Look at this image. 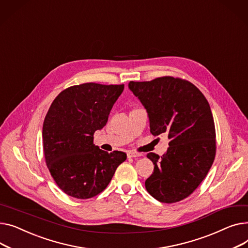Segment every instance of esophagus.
Returning <instances> with one entry per match:
<instances>
[{
    "mask_svg": "<svg viewBox=\"0 0 248 248\" xmlns=\"http://www.w3.org/2000/svg\"><path fill=\"white\" fill-rule=\"evenodd\" d=\"M140 156H141L140 153H136V152H132V151L127 152V157L128 158H135V157H140Z\"/></svg>",
    "mask_w": 248,
    "mask_h": 248,
    "instance_id": "esophagus-1",
    "label": "esophagus"
}]
</instances>
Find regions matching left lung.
Segmentation results:
<instances>
[{"mask_svg": "<svg viewBox=\"0 0 248 248\" xmlns=\"http://www.w3.org/2000/svg\"><path fill=\"white\" fill-rule=\"evenodd\" d=\"M128 86L147 110L151 134H166L170 140L161 157L147 154L154 171L145 187L160 202L181 201L206 177L215 158V126L208 101L192 83L171 76L131 81Z\"/></svg>", "mask_w": 248, "mask_h": 248, "instance_id": "8db88e82", "label": "left lung"}]
</instances>
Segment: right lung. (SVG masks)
Segmentation results:
<instances>
[{
	"instance_id": "add662e5",
	"label": "right lung",
	"mask_w": 248,
	"mask_h": 248,
	"mask_svg": "<svg viewBox=\"0 0 248 248\" xmlns=\"http://www.w3.org/2000/svg\"><path fill=\"white\" fill-rule=\"evenodd\" d=\"M123 90V84L84 83L63 90L51 104L43 124L44 156L56 184L69 196L98 195L126 160V153H108L93 143Z\"/></svg>"
}]
</instances>
